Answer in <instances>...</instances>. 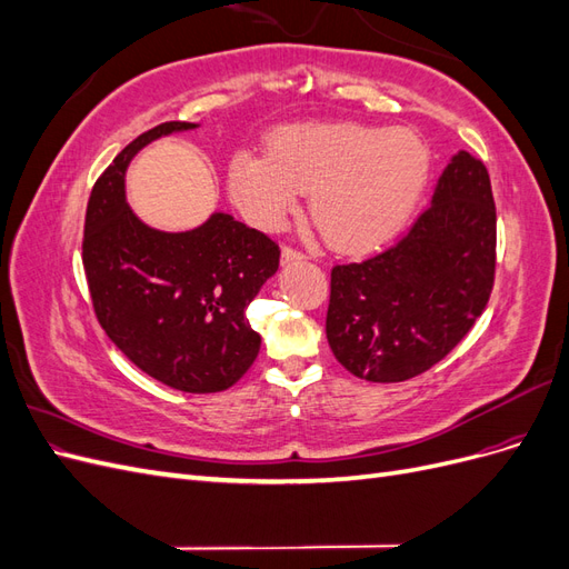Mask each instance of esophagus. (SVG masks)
I'll list each match as a JSON object with an SVG mask.
<instances>
[{
  "label": "esophagus",
  "instance_id": "esophagus-1",
  "mask_svg": "<svg viewBox=\"0 0 569 569\" xmlns=\"http://www.w3.org/2000/svg\"><path fill=\"white\" fill-rule=\"evenodd\" d=\"M303 258V251L295 249V247H282V261H301Z\"/></svg>",
  "mask_w": 569,
  "mask_h": 569
}]
</instances>
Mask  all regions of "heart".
Masks as SVG:
<instances>
[{
	"label": "heart",
	"instance_id": "obj_1",
	"mask_svg": "<svg viewBox=\"0 0 569 569\" xmlns=\"http://www.w3.org/2000/svg\"><path fill=\"white\" fill-rule=\"evenodd\" d=\"M429 151L416 132L356 123L291 126L270 137L268 157L237 153L232 201L256 228L278 230L311 192L308 213L337 251L385 244L420 201Z\"/></svg>",
	"mask_w": 569,
	"mask_h": 569
}]
</instances>
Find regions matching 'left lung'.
I'll return each mask as SVG.
<instances>
[{
	"label": "left lung",
	"instance_id": "1",
	"mask_svg": "<svg viewBox=\"0 0 569 569\" xmlns=\"http://www.w3.org/2000/svg\"><path fill=\"white\" fill-rule=\"evenodd\" d=\"M496 274L487 166L458 151L432 203L393 247L332 268L325 332L368 382H403L449 356L485 311Z\"/></svg>",
	"mask_w": 569,
	"mask_h": 569
}]
</instances>
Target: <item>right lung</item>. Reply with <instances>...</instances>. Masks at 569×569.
<instances>
[{
	"mask_svg": "<svg viewBox=\"0 0 569 569\" xmlns=\"http://www.w3.org/2000/svg\"><path fill=\"white\" fill-rule=\"evenodd\" d=\"M194 123L142 132L92 187L82 266L99 325L153 380L189 393L232 387L261 349L247 306L280 266L278 242L228 213L189 232H161L126 203V168L151 140Z\"/></svg>",
	"mask_w": 569,
	"mask_h": 569,
	"instance_id": "1",
	"label": "right lung"
}]
</instances>
